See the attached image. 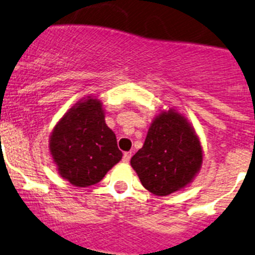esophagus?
<instances>
[{
  "mask_svg": "<svg viewBox=\"0 0 255 255\" xmlns=\"http://www.w3.org/2000/svg\"><path fill=\"white\" fill-rule=\"evenodd\" d=\"M130 157H132V153H130V152H125V153H123V162H129Z\"/></svg>",
  "mask_w": 255,
  "mask_h": 255,
  "instance_id": "obj_1",
  "label": "esophagus"
}]
</instances>
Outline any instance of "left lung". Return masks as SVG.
Wrapping results in <instances>:
<instances>
[{
	"label": "left lung",
	"mask_w": 255,
	"mask_h": 255,
	"mask_svg": "<svg viewBox=\"0 0 255 255\" xmlns=\"http://www.w3.org/2000/svg\"><path fill=\"white\" fill-rule=\"evenodd\" d=\"M204 151L196 130L173 108L154 116L142 148L130 166L146 190L168 196L184 190L201 170Z\"/></svg>",
	"instance_id": "left-lung-1"
}]
</instances>
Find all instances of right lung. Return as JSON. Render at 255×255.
Returning <instances> with one entry per match:
<instances>
[{
    "instance_id": "add662e5",
    "label": "right lung",
    "mask_w": 255,
    "mask_h": 255,
    "mask_svg": "<svg viewBox=\"0 0 255 255\" xmlns=\"http://www.w3.org/2000/svg\"><path fill=\"white\" fill-rule=\"evenodd\" d=\"M49 151L60 177L77 187L98 184L123 156L106 123L103 103L93 95L79 99L59 120Z\"/></svg>"
}]
</instances>
